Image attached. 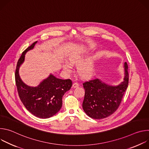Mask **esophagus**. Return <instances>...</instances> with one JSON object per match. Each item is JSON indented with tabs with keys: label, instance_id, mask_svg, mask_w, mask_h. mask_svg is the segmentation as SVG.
Wrapping results in <instances>:
<instances>
[{
	"label": "esophagus",
	"instance_id": "34e87169",
	"mask_svg": "<svg viewBox=\"0 0 149 149\" xmlns=\"http://www.w3.org/2000/svg\"><path fill=\"white\" fill-rule=\"evenodd\" d=\"M79 84L78 83V82H74V84H73V85H72V87H74V88H77V87H79Z\"/></svg>",
	"mask_w": 149,
	"mask_h": 149
}]
</instances>
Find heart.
<instances>
[{
	"label": "heart",
	"instance_id": "heart-1",
	"mask_svg": "<svg viewBox=\"0 0 149 149\" xmlns=\"http://www.w3.org/2000/svg\"><path fill=\"white\" fill-rule=\"evenodd\" d=\"M89 51L90 49L87 51L77 50L68 56V61L72 64H76L79 63L77 67L78 71L81 76L84 77H89L93 73L97 59V56L94 55L83 61L82 60ZM62 67L63 71L66 73H70L72 71L71 65L67 62L63 63Z\"/></svg>",
	"mask_w": 149,
	"mask_h": 149
}]
</instances>
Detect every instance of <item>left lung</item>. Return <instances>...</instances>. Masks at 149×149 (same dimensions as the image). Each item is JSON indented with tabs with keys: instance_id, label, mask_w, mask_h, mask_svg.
<instances>
[{
	"instance_id": "8db88e82",
	"label": "left lung",
	"mask_w": 149,
	"mask_h": 149,
	"mask_svg": "<svg viewBox=\"0 0 149 149\" xmlns=\"http://www.w3.org/2000/svg\"><path fill=\"white\" fill-rule=\"evenodd\" d=\"M124 67V80L118 86H110L98 78H93L82 84L85 90L82 108L89 117L96 120L102 119L117 110L129 84L128 65L126 62Z\"/></svg>"
}]
</instances>
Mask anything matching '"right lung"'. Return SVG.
Returning a JSON list of instances; mask_svg holds the SVG:
<instances>
[{"label": "right lung", "instance_id": "obj_1", "mask_svg": "<svg viewBox=\"0 0 149 149\" xmlns=\"http://www.w3.org/2000/svg\"><path fill=\"white\" fill-rule=\"evenodd\" d=\"M36 43L37 41L26 48L19 59L15 71V81L19 98L26 109L37 117L48 118L60 110L62 97L71 89L72 82L70 79L57 78L52 74L35 87L28 86L22 81L19 74V68L25 61V54L32 49Z\"/></svg>", "mask_w": 149, "mask_h": 149}]
</instances>
